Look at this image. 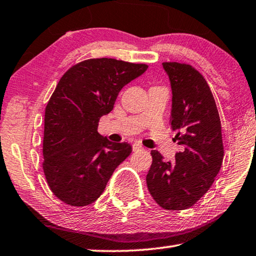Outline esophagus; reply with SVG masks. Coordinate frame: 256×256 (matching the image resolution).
<instances>
[{
    "instance_id": "obj_1",
    "label": "esophagus",
    "mask_w": 256,
    "mask_h": 256,
    "mask_svg": "<svg viewBox=\"0 0 256 256\" xmlns=\"http://www.w3.org/2000/svg\"><path fill=\"white\" fill-rule=\"evenodd\" d=\"M142 144H132V150L134 152H139V150H142Z\"/></svg>"
}]
</instances>
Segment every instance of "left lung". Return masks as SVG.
I'll return each mask as SVG.
<instances>
[{
  "instance_id": "left-lung-1",
  "label": "left lung",
  "mask_w": 256,
  "mask_h": 256,
  "mask_svg": "<svg viewBox=\"0 0 256 256\" xmlns=\"http://www.w3.org/2000/svg\"><path fill=\"white\" fill-rule=\"evenodd\" d=\"M172 88L170 128L182 147L174 160L152 150L148 190L162 208H190L213 185L224 157L222 127L213 94L204 76L190 64L164 62Z\"/></svg>"
}]
</instances>
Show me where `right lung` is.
<instances>
[{"label": "right lung", "instance_id": "right-lung-1", "mask_svg": "<svg viewBox=\"0 0 256 256\" xmlns=\"http://www.w3.org/2000/svg\"><path fill=\"white\" fill-rule=\"evenodd\" d=\"M148 69L122 60L90 59L62 76L46 108L43 172L58 198L86 206L99 198L114 170L130 154L128 142L98 132L119 91Z\"/></svg>", "mask_w": 256, "mask_h": 256}]
</instances>
